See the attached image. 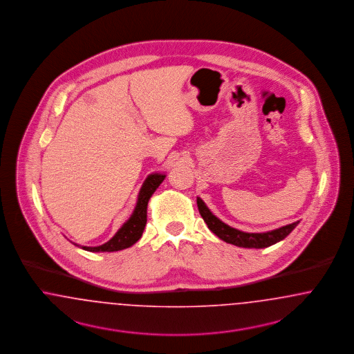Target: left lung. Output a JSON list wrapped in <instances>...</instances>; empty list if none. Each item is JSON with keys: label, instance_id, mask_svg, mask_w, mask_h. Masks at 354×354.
<instances>
[{"label": "left lung", "instance_id": "left-lung-1", "mask_svg": "<svg viewBox=\"0 0 354 354\" xmlns=\"http://www.w3.org/2000/svg\"><path fill=\"white\" fill-rule=\"evenodd\" d=\"M197 206H198L201 216L206 222L207 227L213 231L219 239L234 246L245 247V248H264V247L272 246L277 242L283 241L299 225V221H297L287 226L279 227L277 230L267 231V232H245L223 223L219 218H216L209 210V207L205 205V202L201 200L200 197H197Z\"/></svg>", "mask_w": 354, "mask_h": 354}]
</instances>
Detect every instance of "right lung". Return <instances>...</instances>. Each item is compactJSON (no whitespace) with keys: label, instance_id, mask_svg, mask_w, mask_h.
<instances>
[{"label":"right lung","instance_id":"1","mask_svg":"<svg viewBox=\"0 0 354 354\" xmlns=\"http://www.w3.org/2000/svg\"><path fill=\"white\" fill-rule=\"evenodd\" d=\"M165 177L167 176L162 173H152L147 177V180L144 181V184L140 189L136 207H135L132 216H129V219L108 241L107 243L96 247L82 246V248L86 251H91V252H112V251H119V250L133 246L141 238L142 231L147 225L148 202L156 192V189L164 181ZM74 245L79 246L77 243H74Z\"/></svg>","mask_w":354,"mask_h":354}]
</instances>
